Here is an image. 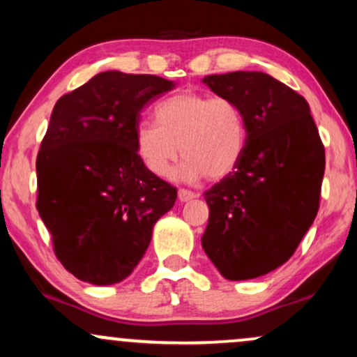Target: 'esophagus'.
Listing matches in <instances>:
<instances>
[{"label": "esophagus", "instance_id": "34e87169", "mask_svg": "<svg viewBox=\"0 0 357 357\" xmlns=\"http://www.w3.org/2000/svg\"><path fill=\"white\" fill-rule=\"evenodd\" d=\"M192 198H196V192L195 191L184 190V188H181V190H178V199L181 203L190 202V199H192Z\"/></svg>", "mask_w": 357, "mask_h": 357}]
</instances>
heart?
<instances>
[{"instance_id": "1", "label": "heart", "mask_w": 357, "mask_h": 357, "mask_svg": "<svg viewBox=\"0 0 357 357\" xmlns=\"http://www.w3.org/2000/svg\"><path fill=\"white\" fill-rule=\"evenodd\" d=\"M154 117L155 124L137 126L136 149L155 176L169 173L181 151L183 179H221L235 169L247 147V117L231 97L184 90L159 102Z\"/></svg>"}]
</instances>
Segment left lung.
Wrapping results in <instances>:
<instances>
[{
	"mask_svg": "<svg viewBox=\"0 0 357 357\" xmlns=\"http://www.w3.org/2000/svg\"><path fill=\"white\" fill-rule=\"evenodd\" d=\"M203 82L238 102L248 141L235 169L204 192L202 245L225 278L248 280L285 264L314 223L326 153L307 100L273 77L231 72Z\"/></svg>",
	"mask_w": 357,
	"mask_h": 357,
	"instance_id": "8db88e82",
	"label": "left lung"
}]
</instances>
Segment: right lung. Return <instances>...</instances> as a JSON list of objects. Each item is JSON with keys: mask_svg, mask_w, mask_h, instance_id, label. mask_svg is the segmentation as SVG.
<instances>
[{"mask_svg": "<svg viewBox=\"0 0 357 357\" xmlns=\"http://www.w3.org/2000/svg\"><path fill=\"white\" fill-rule=\"evenodd\" d=\"M173 89L158 75L102 72L61 96L36 155V210L65 270L93 285L130 275L176 188L136 149L141 110Z\"/></svg>", "mask_w": 357, "mask_h": 357, "instance_id": "1", "label": "right lung"}]
</instances>
